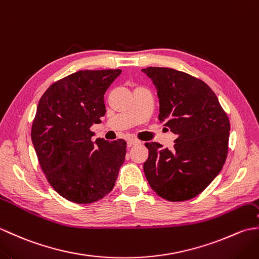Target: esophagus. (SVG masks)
I'll return each instance as SVG.
<instances>
[{
	"label": "esophagus",
	"instance_id": "1",
	"mask_svg": "<svg viewBox=\"0 0 259 259\" xmlns=\"http://www.w3.org/2000/svg\"><path fill=\"white\" fill-rule=\"evenodd\" d=\"M139 144H141V141L138 140V139L131 138V139L128 140V146H129V147H133V146H135V145H139Z\"/></svg>",
	"mask_w": 259,
	"mask_h": 259
}]
</instances>
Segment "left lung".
I'll return each instance as SVG.
<instances>
[{
	"mask_svg": "<svg viewBox=\"0 0 259 259\" xmlns=\"http://www.w3.org/2000/svg\"><path fill=\"white\" fill-rule=\"evenodd\" d=\"M142 72L157 88L159 121L177 136L170 150L147 142L146 178L163 199H191L207 188L226 161L229 119L202 80L170 68L149 67Z\"/></svg>",
	"mask_w": 259,
	"mask_h": 259,
	"instance_id": "obj_1",
	"label": "left lung"
}]
</instances>
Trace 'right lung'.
Wrapping results in <instances>:
<instances>
[{
  "label": "right lung",
  "instance_id": "right-lung-1",
  "mask_svg": "<svg viewBox=\"0 0 259 259\" xmlns=\"http://www.w3.org/2000/svg\"><path fill=\"white\" fill-rule=\"evenodd\" d=\"M120 73V69L78 71L52 83L38 101L31 139L49 184L69 201L102 199L124 162V140L93 142L90 130L101 122L103 96Z\"/></svg>",
  "mask_w": 259,
  "mask_h": 259
}]
</instances>
